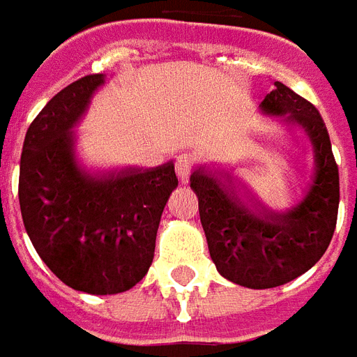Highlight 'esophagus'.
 <instances>
[{
	"label": "esophagus",
	"instance_id": "34e87169",
	"mask_svg": "<svg viewBox=\"0 0 357 357\" xmlns=\"http://www.w3.org/2000/svg\"><path fill=\"white\" fill-rule=\"evenodd\" d=\"M195 156L189 155V153H181V155L176 158V172H178V178L181 179V183H187L191 174L195 170Z\"/></svg>",
	"mask_w": 357,
	"mask_h": 357
}]
</instances>
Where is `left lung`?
<instances>
[{"label":"left lung","instance_id":"obj_1","mask_svg":"<svg viewBox=\"0 0 357 357\" xmlns=\"http://www.w3.org/2000/svg\"><path fill=\"white\" fill-rule=\"evenodd\" d=\"M260 107L300 126L312 141L315 178L306 199L287 214H273L264 206L250 212L235 193L229 174H224L229 188L222 183V174L218 178L199 168L191 176L218 271L248 289H271L306 273L329 247L340 201L338 166L319 110L281 82H275Z\"/></svg>","mask_w":357,"mask_h":357}]
</instances>
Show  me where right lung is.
I'll return each instance as SVG.
<instances>
[{"label": "right lung", "instance_id": "1", "mask_svg": "<svg viewBox=\"0 0 357 357\" xmlns=\"http://www.w3.org/2000/svg\"><path fill=\"white\" fill-rule=\"evenodd\" d=\"M102 82V74L73 82L32 120L20 155L19 202L36 252L63 283L116 294L149 271L178 178L172 162L102 178L80 170L70 132Z\"/></svg>", "mask_w": 357, "mask_h": 357}]
</instances>
